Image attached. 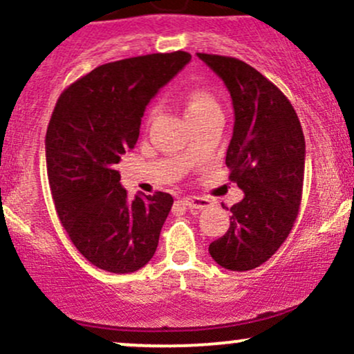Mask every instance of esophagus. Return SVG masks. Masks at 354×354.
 <instances>
[{
    "label": "esophagus",
    "instance_id": "34e87169",
    "mask_svg": "<svg viewBox=\"0 0 354 354\" xmlns=\"http://www.w3.org/2000/svg\"><path fill=\"white\" fill-rule=\"evenodd\" d=\"M183 203L188 206L189 209H206L209 206V200L206 198H200V196H186L183 198Z\"/></svg>",
    "mask_w": 354,
    "mask_h": 354
}]
</instances>
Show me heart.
Segmentation results:
<instances>
[{
    "mask_svg": "<svg viewBox=\"0 0 354 354\" xmlns=\"http://www.w3.org/2000/svg\"><path fill=\"white\" fill-rule=\"evenodd\" d=\"M186 104V118L191 116H200L203 113L213 111V109H219L216 100L213 95H209L205 89H191L185 98Z\"/></svg>",
    "mask_w": 354,
    "mask_h": 354,
    "instance_id": "obj_1",
    "label": "heart"
}]
</instances>
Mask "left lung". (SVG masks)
I'll return each mask as SVG.
<instances>
[{"label": "left lung", "mask_w": 354, "mask_h": 354, "mask_svg": "<svg viewBox=\"0 0 354 354\" xmlns=\"http://www.w3.org/2000/svg\"><path fill=\"white\" fill-rule=\"evenodd\" d=\"M225 81L234 108L226 166L245 198L230 228L209 245L219 266L250 271L268 261L293 230L303 194L304 135L284 93L245 61L198 53Z\"/></svg>", "instance_id": "8db88e82"}]
</instances>
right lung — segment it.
Returning a JSON list of instances; mask_svg holds the SVG:
<instances>
[{
    "mask_svg": "<svg viewBox=\"0 0 354 354\" xmlns=\"http://www.w3.org/2000/svg\"><path fill=\"white\" fill-rule=\"evenodd\" d=\"M186 51L101 64L59 95L46 131L48 181L68 236L91 265L133 273L153 258L173 196L129 200L116 169L148 103L188 64Z\"/></svg>",
    "mask_w": 354,
    "mask_h": 354,
    "instance_id": "add662e5",
    "label": "right lung"
}]
</instances>
